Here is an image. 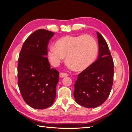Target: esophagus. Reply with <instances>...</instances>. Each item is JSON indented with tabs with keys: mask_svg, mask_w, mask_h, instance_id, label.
<instances>
[{
	"mask_svg": "<svg viewBox=\"0 0 132 132\" xmlns=\"http://www.w3.org/2000/svg\"><path fill=\"white\" fill-rule=\"evenodd\" d=\"M59 76H60V77H61V78H64V77H67V76H68V74H66V73H62L60 74Z\"/></svg>",
	"mask_w": 132,
	"mask_h": 132,
	"instance_id": "34e87169",
	"label": "esophagus"
}]
</instances>
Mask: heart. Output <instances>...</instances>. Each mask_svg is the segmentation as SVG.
Wrapping results in <instances>:
<instances>
[{
  "instance_id": "obj_1",
  "label": "heart",
  "mask_w": 132,
  "mask_h": 132,
  "mask_svg": "<svg viewBox=\"0 0 132 132\" xmlns=\"http://www.w3.org/2000/svg\"><path fill=\"white\" fill-rule=\"evenodd\" d=\"M48 52L50 62L54 67L59 65L66 57L67 63L78 71L89 68L97 58L98 46L90 35L65 36L55 42Z\"/></svg>"
}]
</instances>
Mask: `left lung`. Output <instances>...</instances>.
Instances as JSON below:
<instances>
[{"label": "left lung", "mask_w": 132, "mask_h": 132, "mask_svg": "<svg viewBox=\"0 0 132 132\" xmlns=\"http://www.w3.org/2000/svg\"><path fill=\"white\" fill-rule=\"evenodd\" d=\"M99 52L97 59L78 75L74 96L79 105L95 108L104 103L112 87L113 61L102 36L97 32Z\"/></svg>", "instance_id": "left-lung-1"}]
</instances>
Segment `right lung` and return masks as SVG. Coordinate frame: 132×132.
<instances>
[{
	"mask_svg": "<svg viewBox=\"0 0 132 132\" xmlns=\"http://www.w3.org/2000/svg\"><path fill=\"white\" fill-rule=\"evenodd\" d=\"M52 32L39 29L28 37L20 53L18 85L27 104L35 109L50 107L56 96L59 72L51 69L47 56V45Z\"/></svg>",
	"mask_w": 132,
	"mask_h": 132,
	"instance_id": "add662e5",
	"label": "right lung"
}]
</instances>
